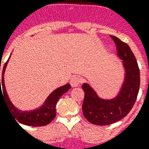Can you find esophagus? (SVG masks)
<instances>
[{"label": "esophagus", "mask_w": 149, "mask_h": 149, "mask_svg": "<svg viewBox=\"0 0 149 149\" xmlns=\"http://www.w3.org/2000/svg\"><path fill=\"white\" fill-rule=\"evenodd\" d=\"M80 83H81V79L78 77H73L72 79H70V84L72 87L79 86L80 84Z\"/></svg>", "instance_id": "esophagus-1"}]
</instances>
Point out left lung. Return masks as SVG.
<instances>
[{"mask_svg":"<svg viewBox=\"0 0 149 149\" xmlns=\"http://www.w3.org/2000/svg\"><path fill=\"white\" fill-rule=\"evenodd\" d=\"M116 46L117 55L123 60L126 74L117 97L111 100L100 98L87 84L82 85L84 99L82 109L84 117L93 124L105 126L117 122L130 112L140 87V70L135 56L127 44L110 36Z\"/></svg>","mask_w":149,"mask_h":149,"instance_id":"left-lung-1","label":"left lung"}]
</instances>
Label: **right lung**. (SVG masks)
I'll return each instance as SVG.
<instances>
[{"mask_svg": "<svg viewBox=\"0 0 149 149\" xmlns=\"http://www.w3.org/2000/svg\"><path fill=\"white\" fill-rule=\"evenodd\" d=\"M8 62V59L5 62L3 70H2V78L0 79V100L2 97L5 103L7 104L8 109L9 112H11L12 116L15 119V121H18L20 123L31 126V127H42L48 124L54 120L56 116V104L58 99L62 97V95L65 93H66L71 88V86L69 84H67L65 86L60 87L54 90V91L48 96L47 100L45 101V103L43 106L34 110V111H29V112H22L20 110L17 109L8 98V96L7 95L6 90L4 87V73L5 68H6L7 63ZM1 70V65H0ZM2 85H1L0 84ZM2 86V90H1V86ZM3 94H2V92Z\"/></svg>", "mask_w": 149, "mask_h": 149, "instance_id": "1", "label": "right lung"}]
</instances>
